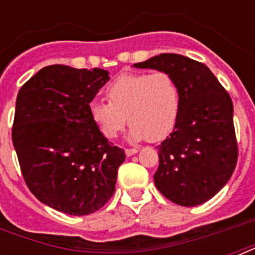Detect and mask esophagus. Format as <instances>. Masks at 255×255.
Returning a JSON list of instances; mask_svg holds the SVG:
<instances>
[{"label":"esophagus","instance_id":"esophagus-1","mask_svg":"<svg viewBox=\"0 0 255 255\" xmlns=\"http://www.w3.org/2000/svg\"><path fill=\"white\" fill-rule=\"evenodd\" d=\"M124 151H126V155H127V157H131V155L136 154V153H138V150L136 149H126Z\"/></svg>","mask_w":255,"mask_h":255}]
</instances>
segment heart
<instances>
[{"instance_id":"b5f03b06","label":"heart","mask_w":255,"mask_h":255,"mask_svg":"<svg viewBox=\"0 0 255 255\" xmlns=\"http://www.w3.org/2000/svg\"><path fill=\"white\" fill-rule=\"evenodd\" d=\"M109 102H90V119L108 139L116 138L128 122L129 142H158L175 127L180 111L179 86L169 73H124L112 82Z\"/></svg>"}]
</instances>
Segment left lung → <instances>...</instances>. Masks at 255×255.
I'll return each instance as SVG.
<instances>
[{"instance_id":"8db88e82","label":"left lung","mask_w":255,"mask_h":255,"mask_svg":"<svg viewBox=\"0 0 255 255\" xmlns=\"http://www.w3.org/2000/svg\"><path fill=\"white\" fill-rule=\"evenodd\" d=\"M169 73L179 86L180 111L158 146L157 190L180 206H198L228 183L238 161L234 105L205 64L173 53L133 64Z\"/></svg>"}]
</instances>
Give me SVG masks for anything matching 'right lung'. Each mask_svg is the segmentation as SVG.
Wrapping results in <instances>:
<instances>
[{"label":"right lung","mask_w":255,"mask_h":255,"mask_svg":"<svg viewBox=\"0 0 255 255\" xmlns=\"http://www.w3.org/2000/svg\"><path fill=\"white\" fill-rule=\"evenodd\" d=\"M109 80L100 68H42L16 98L12 142L30 191L71 216L100 210L116 188L124 150L90 119L89 105Z\"/></svg>","instance_id":"obj_1"}]
</instances>
